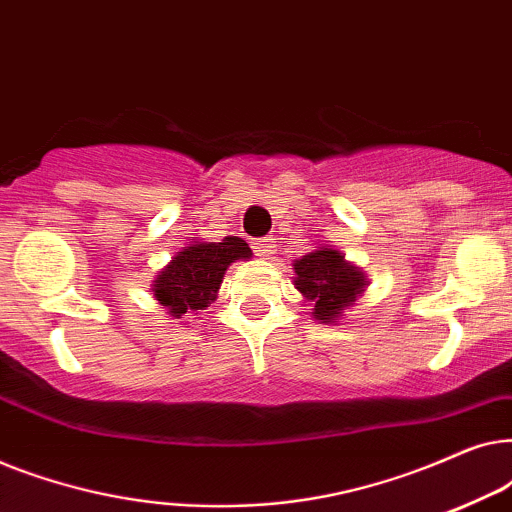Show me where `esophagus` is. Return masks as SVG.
I'll use <instances>...</instances> for the list:
<instances>
[{
  "label": "esophagus",
  "instance_id": "1",
  "mask_svg": "<svg viewBox=\"0 0 512 512\" xmlns=\"http://www.w3.org/2000/svg\"><path fill=\"white\" fill-rule=\"evenodd\" d=\"M275 251H277V247H275V242H272V240H256L254 242V254L258 258H270L272 254H275Z\"/></svg>",
  "mask_w": 512,
  "mask_h": 512
}]
</instances>
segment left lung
<instances>
[{
    "instance_id": "left-lung-1",
    "label": "left lung",
    "mask_w": 512,
    "mask_h": 512,
    "mask_svg": "<svg viewBox=\"0 0 512 512\" xmlns=\"http://www.w3.org/2000/svg\"><path fill=\"white\" fill-rule=\"evenodd\" d=\"M293 272V286L312 307V319L326 326L345 319V312L352 310L368 289L366 272L331 244H317L310 254L296 258Z\"/></svg>"
}]
</instances>
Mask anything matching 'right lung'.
<instances>
[{
	"mask_svg": "<svg viewBox=\"0 0 512 512\" xmlns=\"http://www.w3.org/2000/svg\"><path fill=\"white\" fill-rule=\"evenodd\" d=\"M249 244L242 237H223L221 242L193 240L181 247L163 270L156 272L151 291L172 319L207 310L219 296L223 275L237 261H249Z\"/></svg>",
	"mask_w": 512,
	"mask_h": 512,
	"instance_id": "add662e5",
	"label": "right lung"
}]
</instances>
